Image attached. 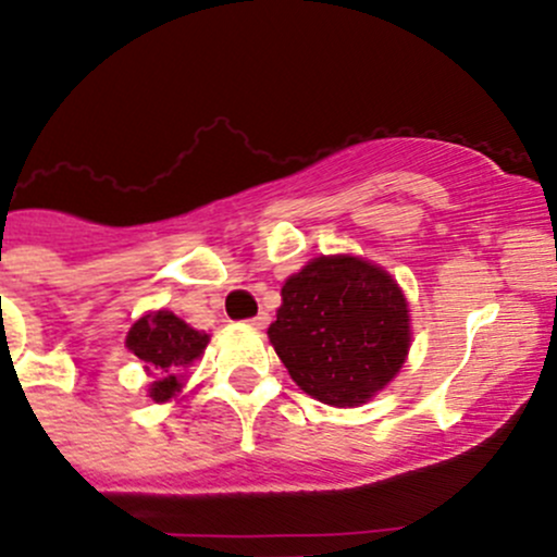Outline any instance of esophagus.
Listing matches in <instances>:
<instances>
[{"instance_id": "34e87169", "label": "esophagus", "mask_w": 557, "mask_h": 557, "mask_svg": "<svg viewBox=\"0 0 557 557\" xmlns=\"http://www.w3.org/2000/svg\"><path fill=\"white\" fill-rule=\"evenodd\" d=\"M268 322H271V317H268L265 311H260V313H257V317H251V319H249V324H255L257 330L268 327Z\"/></svg>"}]
</instances>
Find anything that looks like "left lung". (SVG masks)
I'll return each instance as SVG.
<instances>
[{
    "mask_svg": "<svg viewBox=\"0 0 557 557\" xmlns=\"http://www.w3.org/2000/svg\"><path fill=\"white\" fill-rule=\"evenodd\" d=\"M271 344L297 387L330 406H360L409 355V306L382 268L317 257L281 289Z\"/></svg>",
    "mask_w": 557,
    "mask_h": 557,
    "instance_id": "left-lung-1",
    "label": "left lung"
}]
</instances>
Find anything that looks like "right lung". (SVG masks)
I'll return each mask as SVG.
<instances>
[{
	"label": "right lung",
	"instance_id": "right-lung-1",
	"mask_svg": "<svg viewBox=\"0 0 557 557\" xmlns=\"http://www.w3.org/2000/svg\"><path fill=\"white\" fill-rule=\"evenodd\" d=\"M126 346L146 362L148 371L162 376L151 384V398L162 404L178 393L181 373L202 355V349L208 346V335L189 327L175 313L153 311L132 324Z\"/></svg>",
	"mask_w": 557,
	"mask_h": 557
}]
</instances>
